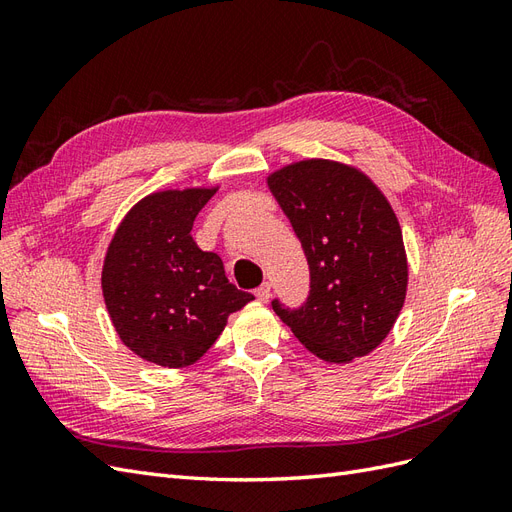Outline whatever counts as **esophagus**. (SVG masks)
Returning a JSON list of instances; mask_svg holds the SVG:
<instances>
[{"label":"esophagus","mask_w":512,"mask_h":512,"mask_svg":"<svg viewBox=\"0 0 512 512\" xmlns=\"http://www.w3.org/2000/svg\"><path fill=\"white\" fill-rule=\"evenodd\" d=\"M254 294H256V299H258L260 303H267V301L271 299V286H269V284H262Z\"/></svg>","instance_id":"34e87169"}]
</instances>
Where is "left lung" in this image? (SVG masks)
<instances>
[{"instance_id": "1", "label": "left lung", "mask_w": 512, "mask_h": 512, "mask_svg": "<svg viewBox=\"0 0 512 512\" xmlns=\"http://www.w3.org/2000/svg\"><path fill=\"white\" fill-rule=\"evenodd\" d=\"M303 245L309 297L273 312L327 363L376 350L404 307L408 258L389 200L363 170L335 160H299L267 177Z\"/></svg>"}]
</instances>
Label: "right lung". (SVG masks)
<instances>
[{"label":"right lung","instance_id":"obj_1","mask_svg":"<svg viewBox=\"0 0 512 512\" xmlns=\"http://www.w3.org/2000/svg\"><path fill=\"white\" fill-rule=\"evenodd\" d=\"M153 192L126 213L108 243L102 294L119 339L141 359L168 369L196 363L228 316L254 297L228 282L222 258L192 239L198 211L218 192Z\"/></svg>","mask_w":512,"mask_h":512}]
</instances>
